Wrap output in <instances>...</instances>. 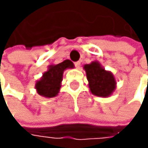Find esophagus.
Masks as SVG:
<instances>
[{
    "instance_id": "esophagus-1",
    "label": "esophagus",
    "mask_w": 148,
    "mask_h": 148,
    "mask_svg": "<svg viewBox=\"0 0 148 148\" xmlns=\"http://www.w3.org/2000/svg\"><path fill=\"white\" fill-rule=\"evenodd\" d=\"M75 67H76L77 69H79V68H80V66H81V62H80V61L75 62Z\"/></svg>"
}]
</instances>
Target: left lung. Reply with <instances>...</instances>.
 <instances>
[{"instance_id":"8db88e82","label":"left lung","mask_w":148,"mask_h":148,"mask_svg":"<svg viewBox=\"0 0 148 148\" xmlns=\"http://www.w3.org/2000/svg\"><path fill=\"white\" fill-rule=\"evenodd\" d=\"M86 72L90 92L101 98H108L116 89V80L110 71L106 70L99 62L92 61L83 66Z\"/></svg>"}]
</instances>
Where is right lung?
<instances>
[{"mask_svg":"<svg viewBox=\"0 0 148 148\" xmlns=\"http://www.w3.org/2000/svg\"><path fill=\"white\" fill-rule=\"evenodd\" d=\"M73 67V63L69 59L64 60L57 65L49 66L48 70L44 72L40 80L35 82L36 92L40 96L47 99L54 98L58 95L60 90L64 71Z\"/></svg>","mask_w":148,"mask_h":148,"instance_id":"right-lung-1","label":"right lung"}]
</instances>
